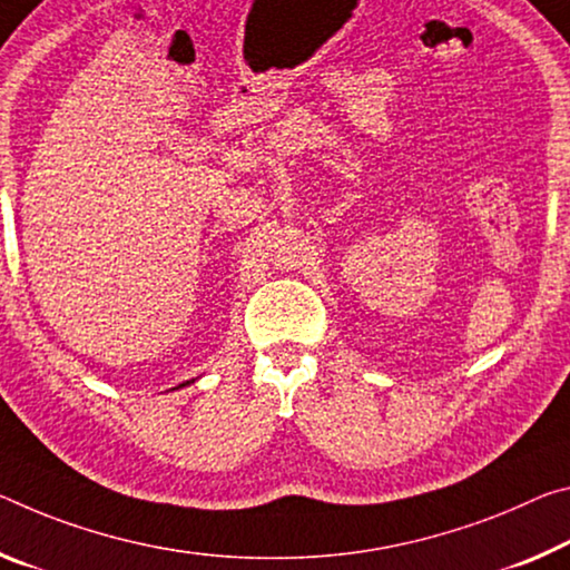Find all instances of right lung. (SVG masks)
<instances>
[{"mask_svg":"<svg viewBox=\"0 0 570 570\" xmlns=\"http://www.w3.org/2000/svg\"><path fill=\"white\" fill-rule=\"evenodd\" d=\"M187 383H189V381H187ZM187 383H185V385H187Z\"/></svg>","mask_w":570,"mask_h":570,"instance_id":"obj_1","label":"right lung"}]
</instances>
